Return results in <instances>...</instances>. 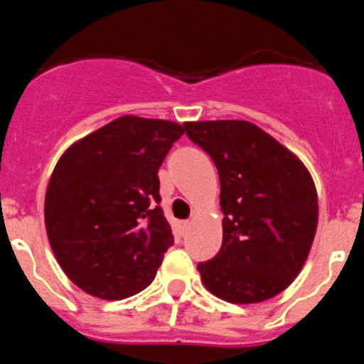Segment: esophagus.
Segmentation results:
<instances>
[{"instance_id":"obj_1","label":"esophagus","mask_w":364,"mask_h":364,"mask_svg":"<svg viewBox=\"0 0 364 364\" xmlns=\"http://www.w3.org/2000/svg\"><path fill=\"white\" fill-rule=\"evenodd\" d=\"M180 228H182V231H184V233H188V231L191 230V222H189V220L182 222V224H180Z\"/></svg>"}]
</instances>
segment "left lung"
Returning a JSON list of instances; mask_svg holds the SVG:
<instances>
[{
    "mask_svg": "<svg viewBox=\"0 0 364 364\" xmlns=\"http://www.w3.org/2000/svg\"><path fill=\"white\" fill-rule=\"evenodd\" d=\"M184 125L220 178L222 247L198 264L202 282L233 304L275 297L301 273L317 231L319 202L310 171L252 122Z\"/></svg>",
    "mask_w": 364,
    "mask_h": 364,
    "instance_id": "obj_1",
    "label": "left lung"
}]
</instances>
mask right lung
Listing matches in <instances>:
<instances>
[{"mask_svg": "<svg viewBox=\"0 0 364 364\" xmlns=\"http://www.w3.org/2000/svg\"><path fill=\"white\" fill-rule=\"evenodd\" d=\"M186 125L124 114L60 156L45 193V230L80 290L120 301L153 282L173 246L159 167Z\"/></svg>", "mask_w": 364, "mask_h": 364, "instance_id": "obj_1", "label": "right lung"}]
</instances>
